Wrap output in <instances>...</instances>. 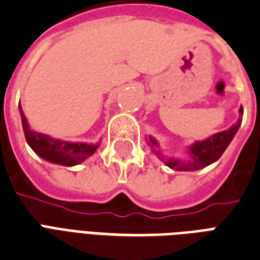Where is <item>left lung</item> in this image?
<instances>
[{
  "label": "left lung",
  "instance_id": "8db88e82",
  "mask_svg": "<svg viewBox=\"0 0 260 260\" xmlns=\"http://www.w3.org/2000/svg\"><path fill=\"white\" fill-rule=\"evenodd\" d=\"M244 113L242 107L240 108V114ZM241 119L237 121V124H234L230 129L223 131L214 134L210 138H207L205 141L195 142L192 146H189V157L188 160H178V158L173 157H163L160 150H157L158 143L157 141L149 136L147 138V143L149 146H152L153 152L156 153V156L166 163V166H169L170 169L175 170V171H196L201 170L203 167H206L209 164L214 163L216 160L221 157V154L224 150L227 149L230 145V142L233 141V138L237 134V131L240 128Z\"/></svg>",
  "mask_w": 260,
  "mask_h": 260
}]
</instances>
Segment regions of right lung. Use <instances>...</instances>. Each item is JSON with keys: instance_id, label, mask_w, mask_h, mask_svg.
Segmentation results:
<instances>
[{"instance_id": "obj_1", "label": "right lung", "mask_w": 260, "mask_h": 260, "mask_svg": "<svg viewBox=\"0 0 260 260\" xmlns=\"http://www.w3.org/2000/svg\"><path fill=\"white\" fill-rule=\"evenodd\" d=\"M19 113L25 138L29 146L36 154H39L40 157L47 160L50 163L67 166V167L76 166L87 157H90L99 147V145H90V143H83V142L59 141V139H54L46 134L36 132V131L30 129L20 104Z\"/></svg>"}]
</instances>
